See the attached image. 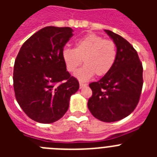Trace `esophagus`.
Instances as JSON below:
<instances>
[{"label": "esophagus", "mask_w": 157, "mask_h": 157, "mask_svg": "<svg viewBox=\"0 0 157 157\" xmlns=\"http://www.w3.org/2000/svg\"><path fill=\"white\" fill-rule=\"evenodd\" d=\"M79 86H80V89H82V88H83L84 86H86V83L82 82H80Z\"/></svg>", "instance_id": "esophagus-1"}]
</instances>
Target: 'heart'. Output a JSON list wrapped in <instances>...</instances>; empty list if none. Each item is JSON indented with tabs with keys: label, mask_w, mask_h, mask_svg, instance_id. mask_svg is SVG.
I'll return each instance as SVG.
<instances>
[{
	"label": "heart",
	"mask_w": 157,
	"mask_h": 157,
	"mask_svg": "<svg viewBox=\"0 0 157 157\" xmlns=\"http://www.w3.org/2000/svg\"><path fill=\"white\" fill-rule=\"evenodd\" d=\"M117 57V48L112 40H105L95 34H89L75 41V48L65 47L62 58L67 70L75 72L83 62L85 64L75 73L82 81L90 79L94 75L104 76L112 70Z\"/></svg>",
	"instance_id": "1"
}]
</instances>
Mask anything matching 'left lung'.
<instances>
[{
	"label": "left lung",
	"instance_id": "1",
	"mask_svg": "<svg viewBox=\"0 0 157 157\" xmlns=\"http://www.w3.org/2000/svg\"><path fill=\"white\" fill-rule=\"evenodd\" d=\"M105 31L116 45L117 57L108 74L89 85L93 95L87 105L94 117L111 123L128 116L138 105L143 67L138 52L127 40L111 30Z\"/></svg>",
	"mask_w": 157,
	"mask_h": 157
}]
</instances>
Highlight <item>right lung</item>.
<instances>
[{
    "mask_svg": "<svg viewBox=\"0 0 157 157\" xmlns=\"http://www.w3.org/2000/svg\"><path fill=\"white\" fill-rule=\"evenodd\" d=\"M72 32L71 27H44L23 43L15 60L16 101L27 116L37 123H52L63 117L71 96L79 88L62 58Z\"/></svg>",
    "mask_w": 157,
    "mask_h": 157,
    "instance_id": "add662e5",
    "label": "right lung"
}]
</instances>
